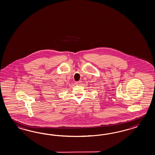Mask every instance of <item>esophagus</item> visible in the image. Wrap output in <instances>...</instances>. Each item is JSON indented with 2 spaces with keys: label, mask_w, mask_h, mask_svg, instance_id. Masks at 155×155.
<instances>
[{
  "label": "esophagus",
  "mask_w": 155,
  "mask_h": 155,
  "mask_svg": "<svg viewBox=\"0 0 155 155\" xmlns=\"http://www.w3.org/2000/svg\"><path fill=\"white\" fill-rule=\"evenodd\" d=\"M81 83H82V81H80L76 82L75 83V84H77V85H80V84H81Z\"/></svg>",
  "instance_id": "1"
}]
</instances>
